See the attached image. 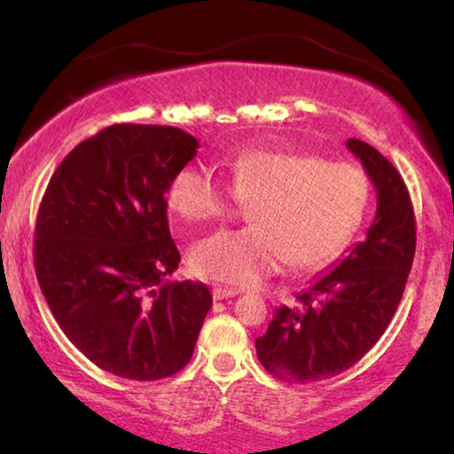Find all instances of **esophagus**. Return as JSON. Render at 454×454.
<instances>
[{
    "mask_svg": "<svg viewBox=\"0 0 454 454\" xmlns=\"http://www.w3.org/2000/svg\"><path fill=\"white\" fill-rule=\"evenodd\" d=\"M241 291L239 289H235V287H215L213 289V297L215 300H229V297H235V295H239Z\"/></svg>",
    "mask_w": 454,
    "mask_h": 454,
    "instance_id": "obj_1",
    "label": "esophagus"
}]
</instances>
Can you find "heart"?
Listing matches in <instances>:
<instances>
[{
  "instance_id": "obj_1",
  "label": "heart",
  "mask_w": 454,
  "mask_h": 454,
  "mask_svg": "<svg viewBox=\"0 0 454 454\" xmlns=\"http://www.w3.org/2000/svg\"><path fill=\"white\" fill-rule=\"evenodd\" d=\"M229 184L185 165L167 185V204L192 223L223 221L254 202V225L221 231L192 250V266L213 281L250 287L285 264L320 269L345 250L362 225L370 184L357 165L312 153L252 148L229 157Z\"/></svg>"
}]
</instances>
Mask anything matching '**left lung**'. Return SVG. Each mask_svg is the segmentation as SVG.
I'll use <instances>...</instances> for the list:
<instances>
[{"mask_svg":"<svg viewBox=\"0 0 454 454\" xmlns=\"http://www.w3.org/2000/svg\"><path fill=\"white\" fill-rule=\"evenodd\" d=\"M347 148L374 184L376 216L365 239L316 277L295 306L277 308L256 339L260 364L287 382L326 380L357 364L393 320L413 264L415 215L401 173L362 140L349 138Z\"/></svg>","mask_w":454,"mask_h":454,"instance_id":"obj_1","label":"left lung"}]
</instances>
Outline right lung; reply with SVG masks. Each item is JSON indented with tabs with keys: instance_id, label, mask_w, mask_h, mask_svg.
<instances>
[{
	"instance_id": "right-lung-1",
	"label": "right lung",
	"mask_w": 454,
	"mask_h": 454,
	"mask_svg": "<svg viewBox=\"0 0 454 454\" xmlns=\"http://www.w3.org/2000/svg\"><path fill=\"white\" fill-rule=\"evenodd\" d=\"M171 126L115 123L55 169L35 229V270L66 337L111 374L160 380L190 362L213 295L165 283L179 264L167 185L196 157Z\"/></svg>"
}]
</instances>
